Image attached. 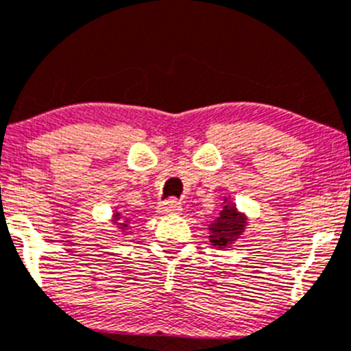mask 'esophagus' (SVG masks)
Returning a JSON list of instances; mask_svg holds the SVG:
<instances>
[{"instance_id": "34e87169", "label": "esophagus", "mask_w": 351, "mask_h": 351, "mask_svg": "<svg viewBox=\"0 0 351 351\" xmlns=\"http://www.w3.org/2000/svg\"><path fill=\"white\" fill-rule=\"evenodd\" d=\"M182 211V204L176 199H166L162 204L159 206V213L162 215H173V213H180Z\"/></svg>"}]
</instances>
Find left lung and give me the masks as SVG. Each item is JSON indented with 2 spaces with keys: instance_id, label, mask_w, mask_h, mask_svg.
<instances>
[{
  "instance_id": "1",
  "label": "left lung",
  "mask_w": 351,
  "mask_h": 351,
  "mask_svg": "<svg viewBox=\"0 0 351 351\" xmlns=\"http://www.w3.org/2000/svg\"><path fill=\"white\" fill-rule=\"evenodd\" d=\"M245 217L239 215L232 204H226L217 220L210 226L211 243L220 246V248H226L241 234L243 229H245Z\"/></svg>"
}]
</instances>
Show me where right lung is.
Instances as JSON below:
<instances>
[{
	"mask_svg": "<svg viewBox=\"0 0 351 351\" xmlns=\"http://www.w3.org/2000/svg\"><path fill=\"white\" fill-rule=\"evenodd\" d=\"M119 220H121V217H119V213H115V222H119ZM122 226V223H121ZM122 227H128V226H122Z\"/></svg>",
	"mask_w": 351,
	"mask_h": 351,
	"instance_id": "add662e5",
	"label": "right lung"
}]
</instances>
